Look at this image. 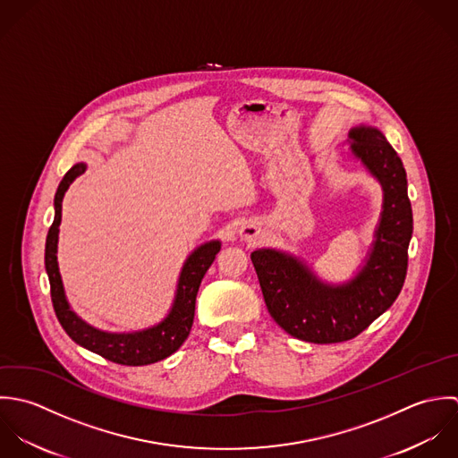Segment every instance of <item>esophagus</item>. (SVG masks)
Here are the masks:
<instances>
[{
  "mask_svg": "<svg viewBox=\"0 0 458 458\" xmlns=\"http://www.w3.org/2000/svg\"><path fill=\"white\" fill-rule=\"evenodd\" d=\"M239 235L242 241H248V242H253L260 237V226L255 225V223H244L239 230Z\"/></svg>",
  "mask_w": 458,
  "mask_h": 458,
  "instance_id": "esophagus-1",
  "label": "esophagus"
}]
</instances>
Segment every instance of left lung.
<instances>
[{
  "mask_svg": "<svg viewBox=\"0 0 458 458\" xmlns=\"http://www.w3.org/2000/svg\"><path fill=\"white\" fill-rule=\"evenodd\" d=\"M349 141L352 154L384 191L380 221L363 269L344 284H329L288 253L277 250L251 253L276 324L310 344H340L356 338L396 301L407 275L412 208L403 165L375 127L351 129Z\"/></svg>",
  "mask_w": 458,
  "mask_h": 458,
  "instance_id": "8db88e82",
  "label": "left lung"
}]
</instances>
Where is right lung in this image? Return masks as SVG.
Instances as JSON below:
<instances>
[{
	"instance_id": "1",
	"label": "right lung",
	"mask_w": 458,
	"mask_h": 458,
	"mask_svg": "<svg viewBox=\"0 0 458 458\" xmlns=\"http://www.w3.org/2000/svg\"><path fill=\"white\" fill-rule=\"evenodd\" d=\"M87 165L80 163L72 166L64 181L58 185L55 194V221L47 232L46 239V271L51 284V301L55 313L65 329V333L81 347L102 356L116 365L143 366L157 363L181 349L185 338L191 333L194 320V304L199 283L203 279L216 255L221 250L219 241H210L196 248L185 260L182 273L179 277L177 293L174 306L166 318L154 327L136 331V333H106L95 329L85 320H81L69 306L64 283L58 269L56 251H58V228L62 223V199L69 185L81 174H85Z\"/></svg>"
}]
</instances>
